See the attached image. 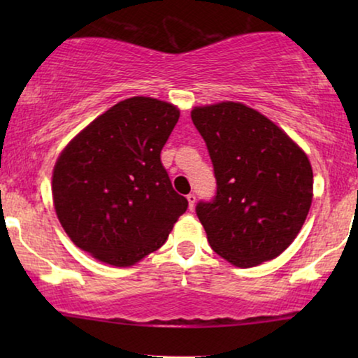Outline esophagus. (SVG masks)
<instances>
[{"label": "esophagus", "mask_w": 358, "mask_h": 358, "mask_svg": "<svg viewBox=\"0 0 358 358\" xmlns=\"http://www.w3.org/2000/svg\"><path fill=\"white\" fill-rule=\"evenodd\" d=\"M195 200H197V199H195V194H189L187 195V202H189V210H190V212H192L194 207H195Z\"/></svg>", "instance_id": "obj_1"}]
</instances>
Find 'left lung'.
I'll return each instance as SVG.
<instances>
[{"label":"left lung","instance_id":"left-lung-1","mask_svg":"<svg viewBox=\"0 0 358 358\" xmlns=\"http://www.w3.org/2000/svg\"><path fill=\"white\" fill-rule=\"evenodd\" d=\"M217 194L195 207L210 246L236 267L271 261L293 243L313 200L310 159L285 131L241 102L195 107Z\"/></svg>","mask_w":358,"mask_h":358}]
</instances>
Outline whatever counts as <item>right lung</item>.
<instances>
[{
    "instance_id": "1",
    "label": "right lung",
    "mask_w": 358,
    "mask_h": 358,
    "mask_svg": "<svg viewBox=\"0 0 358 358\" xmlns=\"http://www.w3.org/2000/svg\"><path fill=\"white\" fill-rule=\"evenodd\" d=\"M179 120L169 102L135 96L92 120L58 156L53 205L78 248L115 267L163 246L187 199L173 189L161 150Z\"/></svg>"
}]
</instances>
